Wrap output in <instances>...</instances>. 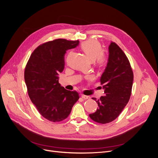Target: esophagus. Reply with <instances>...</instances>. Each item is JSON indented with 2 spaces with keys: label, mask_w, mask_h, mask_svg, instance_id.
Segmentation results:
<instances>
[{
  "label": "esophagus",
  "mask_w": 158,
  "mask_h": 158,
  "mask_svg": "<svg viewBox=\"0 0 158 158\" xmlns=\"http://www.w3.org/2000/svg\"><path fill=\"white\" fill-rule=\"evenodd\" d=\"M81 96H82V98L84 99H90V97H89V96H88V95H81Z\"/></svg>",
  "instance_id": "1"
}]
</instances>
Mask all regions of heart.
Returning <instances> with one entry per match:
<instances>
[{
    "label": "heart",
    "mask_w": 158,
    "mask_h": 158,
    "mask_svg": "<svg viewBox=\"0 0 158 158\" xmlns=\"http://www.w3.org/2000/svg\"><path fill=\"white\" fill-rule=\"evenodd\" d=\"M81 48L87 55L89 60H97L98 65H103L105 63L104 55L102 54V47L98 41L91 40L87 41L82 44Z\"/></svg>",
    "instance_id": "heart-1"
}]
</instances>
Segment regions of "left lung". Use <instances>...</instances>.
Listing matches in <instances>:
<instances>
[{
	"label": "left lung",
	"instance_id": "obj_1",
	"mask_svg": "<svg viewBox=\"0 0 158 158\" xmlns=\"http://www.w3.org/2000/svg\"><path fill=\"white\" fill-rule=\"evenodd\" d=\"M133 76L125 52L111 42L109 46L107 64L100 78L105 94L99 99L92 98L98 104L97 111L89 114L93 121L106 124L118 117L130 99Z\"/></svg>",
	"mask_w": 158,
	"mask_h": 158
}]
</instances>
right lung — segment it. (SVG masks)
Segmentation results:
<instances>
[{
  "mask_svg": "<svg viewBox=\"0 0 158 158\" xmlns=\"http://www.w3.org/2000/svg\"><path fill=\"white\" fill-rule=\"evenodd\" d=\"M79 41L57 39L44 43L33 51L24 71L27 93L41 115L51 122L64 120L79 99L76 91H69L59 83L64 68L66 51Z\"/></svg>",
  "mask_w": 158,
  "mask_h": 158,
  "instance_id": "obj_1",
  "label": "right lung"
}]
</instances>
